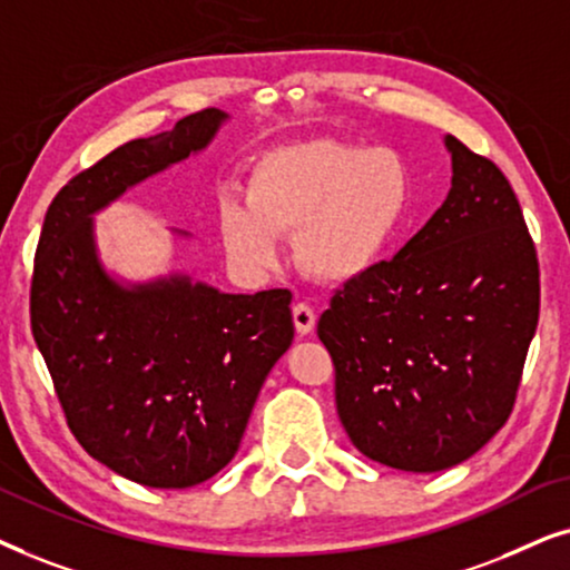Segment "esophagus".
<instances>
[{
  "mask_svg": "<svg viewBox=\"0 0 570 570\" xmlns=\"http://www.w3.org/2000/svg\"><path fill=\"white\" fill-rule=\"evenodd\" d=\"M292 315H294V325H297L299 336H307V333H313L315 321H317L313 305H307V302H297V305L292 307Z\"/></svg>",
  "mask_w": 570,
  "mask_h": 570,
  "instance_id": "esophagus-1",
  "label": "esophagus"
}]
</instances>
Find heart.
I'll return each instance as SVG.
<instances>
[{
	"label": "heart",
	"instance_id": "b5f03b06",
	"mask_svg": "<svg viewBox=\"0 0 570 570\" xmlns=\"http://www.w3.org/2000/svg\"><path fill=\"white\" fill-rule=\"evenodd\" d=\"M412 193V171L393 148L336 138L286 142L255 158L247 197H224L218 232L232 261L245 268H273L281 237H294L302 271L346 281L391 245Z\"/></svg>",
	"mask_w": 570,
	"mask_h": 570
}]
</instances>
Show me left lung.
<instances>
[{"label": "left lung", "mask_w": 570, "mask_h": 570, "mask_svg": "<svg viewBox=\"0 0 570 570\" xmlns=\"http://www.w3.org/2000/svg\"><path fill=\"white\" fill-rule=\"evenodd\" d=\"M445 146L443 206L317 321L346 435L401 472L456 466L503 428L540 321V261L511 181L453 135Z\"/></svg>", "instance_id": "8db88e82"}]
</instances>
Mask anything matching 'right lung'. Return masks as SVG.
I'll return each instance as SVG.
<instances>
[{"instance_id": "right-lung-1", "label": "right lung", "mask_w": 570, "mask_h": 570, "mask_svg": "<svg viewBox=\"0 0 570 570\" xmlns=\"http://www.w3.org/2000/svg\"><path fill=\"white\" fill-rule=\"evenodd\" d=\"M224 119L189 114L75 174L36 247L30 331L67 428L96 461L146 488H193L229 464L294 338L289 289L222 294L185 276L125 289L98 263L90 214L206 148Z\"/></svg>"}]
</instances>
